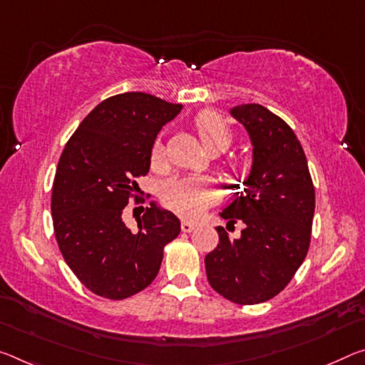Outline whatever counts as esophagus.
<instances>
[{
	"instance_id": "1",
	"label": "esophagus",
	"mask_w": 365,
	"mask_h": 365,
	"mask_svg": "<svg viewBox=\"0 0 365 365\" xmlns=\"http://www.w3.org/2000/svg\"><path fill=\"white\" fill-rule=\"evenodd\" d=\"M196 224L195 222H190V221H183L182 222V230L183 232H192V230H195Z\"/></svg>"
}]
</instances>
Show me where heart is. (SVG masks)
<instances>
[{"label":"heart","mask_w":365,"mask_h":365,"mask_svg":"<svg viewBox=\"0 0 365 365\" xmlns=\"http://www.w3.org/2000/svg\"><path fill=\"white\" fill-rule=\"evenodd\" d=\"M193 126L198 133L201 143L207 153L219 154L230 148L234 143V131L214 110H203L195 117ZM165 155L164 141L155 140L151 148V160L154 165H160ZM248 169V160L245 158H237L229 162L227 170L232 177L245 175ZM162 201L178 216L198 217L216 201V188L214 185L201 177H180L173 178L162 187Z\"/></svg>","instance_id":"b5f03b06"}]
</instances>
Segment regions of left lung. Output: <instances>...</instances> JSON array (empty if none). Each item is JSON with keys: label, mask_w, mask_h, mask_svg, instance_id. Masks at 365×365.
<instances>
[{"label": "left lung", "mask_w": 365, "mask_h": 365, "mask_svg": "<svg viewBox=\"0 0 365 365\" xmlns=\"http://www.w3.org/2000/svg\"><path fill=\"white\" fill-rule=\"evenodd\" d=\"M230 113L253 144V165L244 192L221 212L227 227L242 222L232 239L217 227L219 244L205 258L211 287L239 305L277 296L307 257L315 211V188L296 133L259 103Z\"/></svg>", "instance_id": "8db88e82"}]
</instances>
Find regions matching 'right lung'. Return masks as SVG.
<instances>
[{
	"label": "right lung",
	"instance_id": "right-lung-1",
	"mask_svg": "<svg viewBox=\"0 0 365 365\" xmlns=\"http://www.w3.org/2000/svg\"><path fill=\"white\" fill-rule=\"evenodd\" d=\"M144 92L102 101L69 138L51 187V219L66 264L96 296L123 300L159 273L164 247L180 234L170 211L151 205L130 230L123 210L140 201L138 178L151 165V148L182 110Z\"/></svg>",
	"mask_w": 365,
	"mask_h": 365
}]
</instances>
